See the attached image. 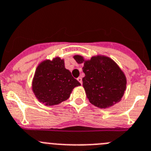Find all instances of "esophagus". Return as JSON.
<instances>
[{"mask_svg": "<svg viewBox=\"0 0 151 151\" xmlns=\"http://www.w3.org/2000/svg\"><path fill=\"white\" fill-rule=\"evenodd\" d=\"M77 80H78V81L81 84V85H82V78H81V77H78V78H77Z\"/></svg>", "mask_w": 151, "mask_h": 151, "instance_id": "obj_1", "label": "esophagus"}]
</instances>
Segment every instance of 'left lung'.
I'll use <instances>...</instances> for the list:
<instances>
[{
	"label": "left lung",
	"mask_w": 151,
	"mask_h": 151,
	"mask_svg": "<svg viewBox=\"0 0 151 151\" xmlns=\"http://www.w3.org/2000/svg\"><path fill=\"white\" fill-rule=\"evenodd\" d=\"M73 58L78 63H84L83 87L91 104L106 109L121 101L127 78L114 60L106 56L92 57L88 60H85L81 55Z\"/></svg>",
	"instance_id": "left-lung-1"
}]
</instances>
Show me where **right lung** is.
Returning a JSON list of instances; mask_svg holds the SVG:
<instances>
[{"label": "right lung", "mask_w": 151, "mask_h": 151, "mask_svg": "<svg viewBox=\"0 0 151 151\" xmlns=\"http://www.w3.org/2000/svg\"><path fill=\"white\" fill-rule=\"evenodd\" d=\"M81 85L66 70L64 60L55 58L40 63L36 70L32 89L38 100L45 106L58 105L66 100L74 88Z\"/></svg>", "instance_id": "1"}]
</instances>
